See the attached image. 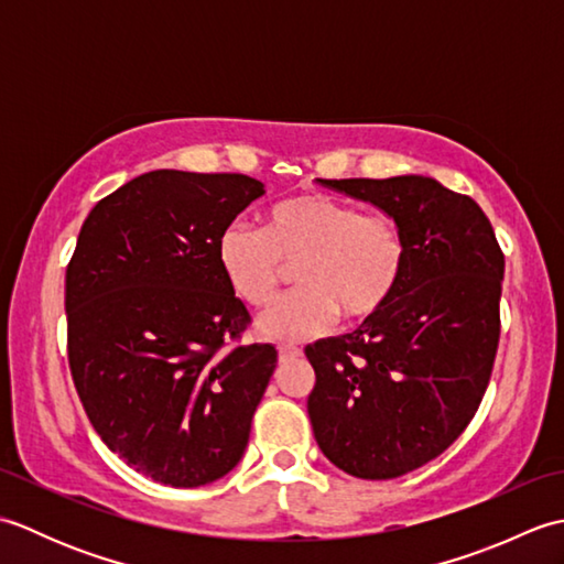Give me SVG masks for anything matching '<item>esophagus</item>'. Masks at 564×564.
I'll return each mask as SVG.
<instances>
[{"mask_svg": "<svg viewBox=\"0 0 564 564\" xmlns=\"http://www.w3.org/2000/svg\"><path fill=\"white\" fill-rule=\"evenodd\" d=\"M303 351L297 349V346H291V344H281L279 346V361L285 364V361H293V358L301 356Z\"/></svg>", "mask_w": 564, "mask_h": 564, "instance_id": "esophagus-1", "label": "esophagus"}]
</instances>
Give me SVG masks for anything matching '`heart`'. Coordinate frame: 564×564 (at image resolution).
Returning <instances> with one entry per match:
<instances>
[{
    "label": "heart",
    "instance_id": "b5f03b06",
    "mask_svg": "<svg viewBox=\"0 0 564 564\" xmlns=\"http://www.w3.org/2000/svg\"><path fill=\"white\" fill-rule=\"evenodd\" d=\"M218 267L249 307H267L293 267L301 289L259 319L275 341H303L327 332L337 315L366 319L388 305L406 263L400 223L386 213H361L356 203L319 191L275 200L261 230L242 223L218 235Z\"/></svg>",
    "mask_w": 564,
    "mask_h": 564
}]
</instances>
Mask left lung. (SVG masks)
Segmentation results:
<instances>
[{"instance_id":"8db88e82","label":"left lung","mask_w":564,"mask_h":564,"mask_svg":"<svg viewBox=\"0 0 564 564\" xmlns=\"http://www.w3.org/2000/svg\"><path fill=\"white\" fill-rule=\"evenodd\" d=\"M400 223L406 263L388 305L305 346L307 414L322 453L361 480L434 460L470 424L499 344L505 254L470 196L431 176L319 178Z\"/></svg>"}]
</instances>
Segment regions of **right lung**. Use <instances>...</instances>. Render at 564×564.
<instances>
[{"label": "right lung", "mask_w": 564, "mask_h": 564, "mask_svg": "<svg viewBox=\"0 0 564 564\" xmlns=\"http://www.w3.org/2000/svg\"><path fill=\"white\" fill-rule=\"evenodd\" d=\"M263 184L158 170L101 198L65 275L67 358L91 426L154 482L200 487L242 460L279 351L225 349L251 322L218 235Z\"/></svg>", "instance_id": "obj_1"}]
</instances>
